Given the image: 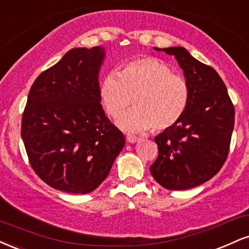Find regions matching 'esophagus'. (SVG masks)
<instances>
[{
    "instance_id": "obj_1",
    "label": "esophagus",
    "mask_w": 249,
    "mask_h": 249,
    "mask_svg": "<svg viewBox=\"0 0 249 249\" xmlns=\"http://www.w3.org/2000/svg\"><path fill=\"white\" fill-rule=\"evenodd\" d=\"M127 142L128 143H136L140 141V137H136V136H133V135H127Z\"/></svg>"
}]
</instances>
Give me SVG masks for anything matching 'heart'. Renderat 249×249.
Masks as SVG:
<instances>
[{
	"label": "heart",
	"mask_w": 249,
	"mask_h": 249,
	"mask_svg": "<svg viewBox=\"0 0 249 249\" xmlns=\"http://www.w3.org/2000/svg\"><path fill=\"white\" fill-rule=\"evenodd\" d=\"M190 89L182 75L156 57L137 58L119 73L109 72L100 84V100L110 118L118 119L133 100L135 108L118 121L119 127L139 133L165 130L179 121L189 104Z\"/></svg>",
	"instance_id": "heart-1"
}]
</instances>
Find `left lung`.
<instances>
[{"label":"left lung","instance_id":"1","mask_svg":"<svg viewBox=\"0 0 249 249\" xmlns=\"http://www.w3.org/2000/svg\"><path fill=\"white\" fill-rule=\"evenodd\" d=\"M175 55L190 89L179 121L155 137L159 156L150 166L168 190H188L207 182L224 165L234 128V107L223 79L182 46L159 49Z\"/></svg>","mask_w":249,"mask_h":249}]
</instances>
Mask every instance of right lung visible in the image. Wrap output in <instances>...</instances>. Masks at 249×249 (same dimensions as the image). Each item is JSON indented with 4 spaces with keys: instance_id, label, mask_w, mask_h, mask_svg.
Segmentation results:
<instances>
[{
    "instance_id": "1",
    "label": "right lung",
    "mask_w": 249,
    "mask_h": 249,
    "mask_svg": "<svg viewBox=\"0 0 249 249\" xmlns=\"http://www.w3.org/2000/svg\"><path fill=\"white\" fill-rule=\"evenodd\" d=\"M105 48L70 50L32 84L20 135L40 179L69 194H89L106 179L124 136L105 115L99 72Z\"/></svg>"
}]
</instances>
